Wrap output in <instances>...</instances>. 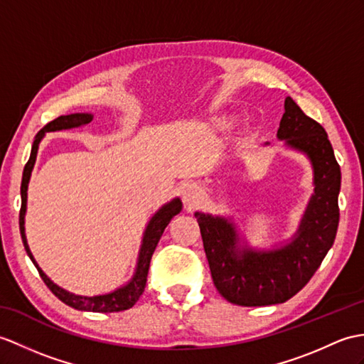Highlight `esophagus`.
Segmentation results:
<instances>
[{"mask_svg":"<svg viewBox=\"0 0 364 364\" xmlns=\"http://www.w3.org/2000/svg\"><path fill=\"white\" fill-rule=\"evenodd\" d=\"M201 197H203V192L197 184H188L183 189V201L184 205L188 206V209H192L197 205H200Z\"/></svg>","mask_w":364,"mask_h":364,"instance_id":"obj_1","label":"esophagus"}]
</instances>
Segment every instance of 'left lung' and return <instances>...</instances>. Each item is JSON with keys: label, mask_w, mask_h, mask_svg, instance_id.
<instances>
[{"label": "left lung", "mask_w": 364, "mask_h": 364, "mask_svg": "<svg viewBox=\"0 0 364 364\" xmlns=\"http://www.w3.org/2000/svg\"><path fill=\"white\" fill-rule=\"evenodd\" d=\"M284 108L277 138L309 156L315 184L293 240L269 251L237 248L234 223L225 217L196 213L214 285L226 301L237 306H273L293 298L319 268L340 222L341 171L327 133L291 97L285 99Z\"/></svg>", "instance_id": "8db88e82"}]
</instances>
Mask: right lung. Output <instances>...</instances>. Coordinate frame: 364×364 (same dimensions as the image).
<instances>
[{
	"label": "right lung",
	"instance_id": "obj_1",
	"mask_svg": "<svg viewBox=\"0 0 364 364\" xmlns=\"http://www.w3.org/2000/svg\"><path fill=\"white\" fill-rule=\"evenodd\" d=\"M91 121H92V114H88V113H74V114H68V116H58L57 119L48 122L43 129H41L36 134V139H33V144H32L29 161L26 163V166H24V171H23L20 232H21L24 250H26L28 256L32 260V264L36 265V268L38 269L41 279H43V282L48 285V289L53 291L58 299L65 302L66 306H70L75 310L97 311V314H112V311H122L127 309H132L134 304H136V301L141 298V294L144 293V289H146L150 259H151V256H154L156 245H158L159 239H161L166 226L171 223V220L176 214H180L183 205H181L180 198H173L172 201H168L167 205H164L154 217L150 218L146 231H144L136 269H134L132 281L127 285L121 287V289H117V290H114L112 293H107V294H99V296H80V294H74V293H70V291L60 289L57 284L50 281V279L43 273V269L38 267L36 259H33L32 252L29 250L28 240H26V234H24V214H26V203H28V184L31 180L33 164H36V159H37L38 144L41 139H43L45 133L66 130V129H75V127L87 125Z\"/></svg>",
	"mask_w": 364,
	"mask_h": 364
}]
</instances>
